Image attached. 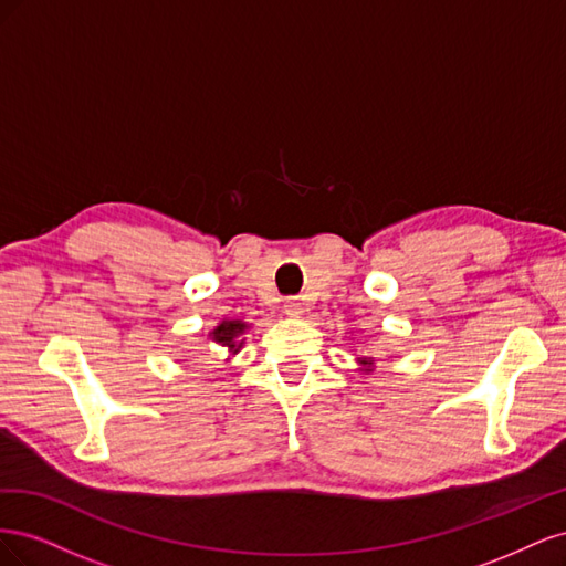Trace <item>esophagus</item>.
Masks as SVG:
<instances>
[{
  "instance_id": "esophagus-1",
  "label": "esophagus",
  "mask_w": 566,
  "mask_h": 566,
  "mask_svg": "<svg viewBox=\"0 0 566 566\" xmlns=\"http://www.w3.org/2000/svg\"><path fill=\"white\" fill-rule=\"evenodd\" d=\"M283 310H285V314H287V316L300 318V316L304 314V302H302L300 297H287V300H285V304H283Z\"/></svg>"
}]
</instances>
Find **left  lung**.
<instances>
[{
  "label": "left lung",
  "mask_w": 566,
  "mask_h": 566,
  "mask_svg": "<svg viewBox=\"0 0 566 566\" xmlns=\"http://www.w3.org/2000/svg\"><path fill=\"white\" fill-rule=\"evenodd\" d=\"M358 364H361V366H364V370H370V366H373V361H370V358H358Z\"/></svg>",
  "instance_id": "8db88e82"
}]
</instances>
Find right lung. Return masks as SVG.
Instances as JSON below:
<instances>
[{"label": "right lung", "mask_w": 566, "mask_h": 566, "mask_svg": "<svg viewBox=\"0 0 566 566\" xmlns=\"http://www.w3.org/2000/svg\"><path fill=\"white\" fill-rule=\"evenodd\" d=\"M245 331H248L245 321H227L224 318L210 333V339L217 342V345H221V347H227L231 354H235V352H241V347H243V342L238 337H241Z\"/></svg>", "instance_id": "obj_1"}]
</instances>
